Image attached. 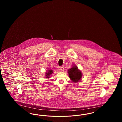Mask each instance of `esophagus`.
Listing matches in <instances>:
<instances>
[{
	"instance_id": "1",
	"label": "esophagus",
	"mask_w": 122,
	"mask_h": 122,
	"mask_svg": "<svg viewBox=\"0 0 122 122\" xmlns=\"http://www.w3.org/2000/svg\"><path fill=\"white\" fill-rule=\"evenodd\" d=\"M59 69H60V70L61 71H63L64 70V66H60V67H59Z\"/></svg>"
}]
</instances>
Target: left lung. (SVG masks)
<instances>
[{
  "label": "left lung",
  "instance_id": "8db88e82",
  "mask_svg": "<svg viewBox=\"0 0 122 122\" xmlns=\"http://www.w3.org/2000/svg\"><path fill=\"white\" fill-rule=\"evenodd\" d=\"M68 73L70 79L74 82L80 81L82 77L81 71L78 69L77 66H74L68 70Z\"/></svg>",
  "mask_w": 122,
  "mask_h": 122
}]
</instances>
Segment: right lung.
Here are the masks:
<instances>
[{"mask_svg": "<svg viewBox=\"0 0 122 122\" xmlns=\"http://www.w3.org/2000/svg\"><path fill=\"white\" fill-rule=\"evenodd\" d=\"M47 71L48 72H46V75H45L46 78H49L50 76H51V75L52 74V70H47Z\"/></svg>", "mask_w": 122, "mask_h": 122, "instance_id": "add662e5", "label": "right lung"}]
</instances>
